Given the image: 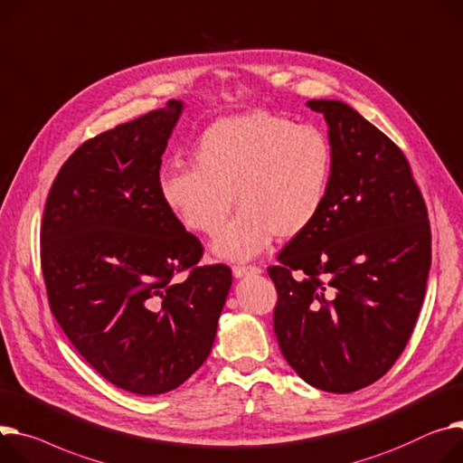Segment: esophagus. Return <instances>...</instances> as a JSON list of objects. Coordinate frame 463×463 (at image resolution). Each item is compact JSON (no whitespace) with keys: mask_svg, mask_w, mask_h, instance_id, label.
<instances>
[{"mask_svg":"<svg viewBox=\"0 0 463 463\" xmlns=\"http://www.w3.org/2000/svg\"><path fill=\"white\" fill-rule=\"evenodd\" d=\"M261 272L260 267L256 265H235L233 267V276L235 278H244V276H250V274H258Z\"/></svg>","mask_w":463,"mask_h":463,"instance_id":"34e87169","label":"esophagus"}]
</instances>
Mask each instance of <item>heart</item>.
Instances as JSON below:
<instances>
[{"label":"heart","mask_w":463,"mask_h":463,"mask_svg":"<svg viewBox=\"0 0 463 463\" xmlns=\"http://www.w3.org/2000/svg\"><path fill=\"white\" fill-rule=\"evenodd\" d=\"M194 166L172 165L157 175V191L180 224L217 235L237 200L239 215L213 250L226 260H252L274 235H302L326 203L334 148L315 126L265 111L213 122L196 140Z\"/></svg>","instance_id":"obj_1"}]
</instances>
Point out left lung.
<instances>
[{"label": "left lung", "instance_id": "left-lung-1", "mask_svg": "<svg viewBox=\"0 0 463 463\" xmlns=\"http://www.w3.org/2000/svg\"><path fill=\"white\" fill-rule=\"evenodd\" d=\"M323 113L334 174L317 221L278 254L274 332L309 385L352 393L382 378L406 348L432 261L429 211L402 150L350 105Z\"/></svg>", "mask_w": 463, "mask_h": 463}]
</instances>
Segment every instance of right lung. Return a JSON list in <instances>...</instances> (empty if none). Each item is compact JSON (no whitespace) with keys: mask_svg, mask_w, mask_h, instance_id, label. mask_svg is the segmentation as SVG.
<instances>
[{"mask_svg":"<svg viewBox=\"0 0 463 463\" xmlns=\"http://www.w3.org/2000/svg\"><path fill=\"white\" fill-rule=\"evenodd\" d=\"M182 109L170 99L85 140L61 166L41 224L55 321L94 371L137 395L166 393L205 362L232 288L230 267L198 265L202 242L157 191Z\"/></svg>","mask_w":463,"mask_h":463,"instance_id":"obj_1","label":"right lung"}]
</instances>
